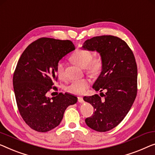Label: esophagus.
I'll return each instance as SVG.
<instances>
[{"instance_id": "obj_1", "label": "esophagus", "mask_w": 155, "mask_h": 155, "mask_svg": "<svg viewBox=\"0 0 155 155\" xmlns=\"http://www.w3.org/2000/svg\"><path fill=\"white\" fill-rule=\"evenodd\" d=\"M78 101L80 103H83L84 101V98H83L82 97H78Z\"/></svg>"}]
</instances>
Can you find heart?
<instances>
[{
	"label": "heart",
	"instance_id": "obj_1",
	"mask_svg": "<svg viewBox=\"0 0 155 155\" xmlns=\"http://www.w3.org/2000/svg\"><path fill=\"white\" fill-rule=\"evenodd\" d=\"M71 61L78 64L81 68H84L87 74L93 77H98L104 68V59L101 55L93 57L91 51L81 48L71 55ZM56 73L60 79H64V67L62 61L58 62L56 64ZM91 84V81L87 78L74 80L70 82L65 87L68 92L74 94H82L87 91Z\"/></svg>",
	"mask_w": 155,
	"mask_h": 155
}]
</instances>
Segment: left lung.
<instances>
[{
	"label": "left lung",
	"mask_w": 155,
	"mask_h": 155,
	"mask_svg": "<svg viewBox=\"0 0 155 155\" xmlns=\"http://www.w3.org/2000/svg\"><path fill=\"white\" fill-rule=\"evenodd\" d=\"M83 47L97 51L104 59V68L93 85L99 94L84 97L94 108L85 118L89 127L105 132L118 125L130 110L137 94V65L132 51L124 40L116 36L101 35L87 40Z\"/></svg>",
	"instance_id": "8db88e82"
}]
</instances>
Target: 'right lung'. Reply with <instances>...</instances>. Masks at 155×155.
Returning <instances> with one entry per match:
<instances>
[{"instance_id":"right-lung-1","label":"right lung","mask_w":155,"mask_h":155,"mask_svg":"<svg viewBox=\"0 0 155 155\" xmlns=\"http://www.w3.org/2000/svg\"><path fill=\"white\" fill-rule=\"evenodd\" d=\"M75 49L70 40L41 38L24 50L13 75L17 108L24 122L38 132H47L61 123L64 110L77 103V97L62 92L49 98L47 93L58 80L56 64Z\"/></svg>"}]
</instances>
